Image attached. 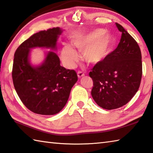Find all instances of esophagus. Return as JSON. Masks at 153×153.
<instances>
[{"label": "esophagus", "mask_w": 153, "mask_h": 153, "mask_svg": "<svg viewBox=\"0 0 153 153\" xmlns=\"http://www.w3.org/2000/svg\"><path fill=\"white\" fill-rule=\"evenodd\" d=\"M77 76H78L79 78H81V77L85 76V74L81 71H79L78 72H77Z\"/></svg>", "instance_id": "esophagus-1"}]
</instances>
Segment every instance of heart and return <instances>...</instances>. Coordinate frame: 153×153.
Returning <instances> with one entry per match:
<instances>
[{
	"label": "heart",
	"instance_id": "obj_1",
	"mask_svg": "<svg viewBox=\"0 0 153 153\" xmlns=\"http://www.w3.org/2000/svg\"><path fill=\"white\" fill-rule=\"evenodd\" d=\"M114 36L105 29H97L87 34L78 35L72 39V44L82 52V58L89 64H97L105 60L110 53ZM61 59L68 67H72L78 60V54L71 45H64Z\"/></svg>",
	"mask_w": 153,
	"mask_h": 153
}]
</instances>
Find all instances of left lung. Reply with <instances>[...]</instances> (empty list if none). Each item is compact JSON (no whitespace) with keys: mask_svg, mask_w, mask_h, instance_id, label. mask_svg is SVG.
<instances>
[{"mask_svg":"<svg viewBox=\"0 0 153 153\" xmlns=\"http://www.w3.org/2000/svg\"><path fill=\"white\" fill-rule=\"evenodd\" d=\"M116 25L122 32L118 45L89 72L93 81V100L109 110L121 108L132 100L140 87L143 74L138 44L121 25Z\"/></svg>","mask_w":153,"mask_h":153,"instance_id":"1","label":"left lung"}]
</instances>
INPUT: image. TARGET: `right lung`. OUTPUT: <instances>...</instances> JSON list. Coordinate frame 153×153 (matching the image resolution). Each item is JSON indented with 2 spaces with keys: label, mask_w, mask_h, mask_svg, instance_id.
I'll list each match as a JSON object with an SVG mask.
<instances>
[{
  "label": "right lung",
  "mask_w": 153,
  "mask_h": 153,
  "mask_svg": "<svg viewBox=\"0 0 153 153\" xmlns=\"http://www.w3.org/2000/svg\"><path fill=\"white\" fill-rule=\"evenodd\" d=\"M63 30L60 27L49 29L33 34L16 50L13 61V85L23 103L33 113L54 115L67 103L72 87L78 76L74 70L60 66V58L49 51L39 65L30 62L33 48L56 50L57 40Z\"/></svg>",
  "instance_id": "right-lung-1"
}]
</instances>
